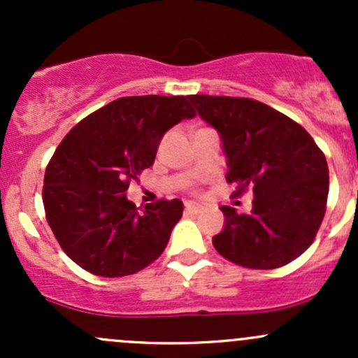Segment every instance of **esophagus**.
<instances>
[{
  "label": "esophagus",
  "mask_w": 358,
  "mask_h": 358,
  "mask_svg": "<svg viewBox=\"0 0 358 358\" xmlns=\"http://www.w3.org/2000/svg\"><path fill=\"white\" fill-rule=\"evenodd\" d=\"M202 206L196 204V202H185V213H190V215H197V213L202 211Z\"/></svg>",
  "instance_id": "34e87169"
}]
</instances>
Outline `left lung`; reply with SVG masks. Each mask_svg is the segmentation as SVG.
I'll list each match as a JSON object with an SVG mask.
<instances>
[{
	"instance_id": "1",
	"label": "left lung",
	"mask_w": 358,
	"mask_h": 358,
	"mask_svg": "<svg viewBox=\"0 0 358 358\" xmlns=\"http://www.w3.org/2000/svg\"><path fill=\"white\" fill-rule=\"evenodd\" d=\"M189 99L222 136L234 196L249 189L255 194L249 215L222 206L225 227L213 237V246L246 268L291 263L310 248L326 215L329 169L324 152L303 126L258 100Z\"/></svg>"
}]
</instances>
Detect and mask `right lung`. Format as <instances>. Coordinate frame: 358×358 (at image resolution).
Masks as SVG:
<instances>
[{"mask_svg":"<svg viewBox=\"0 0 358 358\" xmlns=\"http://www.w3.org/2000/svg\"><path fill=\"white\" fill-rule=\"evenodd\" d=\"M194 115L189 96H122L67 133L46 166L43 204L72 262L93 275L124 277L162 255L182 201L159 199L138 211L124 192L154 164L162 135Z\"/></svg>","mask_w":358,"mask_h":358,"instance_id":"right-lung-1","label":"right lung"}]
</instances>
